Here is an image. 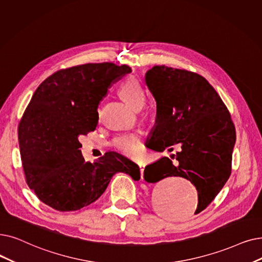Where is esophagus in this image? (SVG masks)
Segmentation results:
<instances>
[{
    "label": "esophagus",
    "mask_w": 262,
    "mask_h": 262,
    "mask_svg": "<svg viewBox=\"0 0 262 262\" xmlns=\"http://www.w3.org/2000/svg\"><path fill=\"white\" fill-rule=\"evenodd\" d=\"M144 167L145 165L143 163H139V168H140V172H141V178L143 179V171H144Z\"/></svg>",
    "instance_id": "esophagus-1"
}]
</instances>
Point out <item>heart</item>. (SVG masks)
Segmentation results:
<instances>
[{
    "label": "heart",
    "instance_id": "obj_1",
    "mask_svg": "<svg viewBox=\"0 0 262 262\" xmlns=\"http://www.w3.org/2000/svg\"><path fill=\"white\" fill-rule=\"evenodd\" d=\"M119 94L135 109L140 108L144 104L145 91L138 79L135 77H128L122 82ZM110 144L121 154L130 157L139 156L143 150L142 135L138 132L120 134L111 140Z\"/></svg>",
    "mask_w": 262,
    "mask_h": 262
}]
</instances>
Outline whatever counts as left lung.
I'll list each match as a JSON object with an SVG mask.
<instances>
[{
	"label": "left lung",
	"mask_w": 262,
	"mask_h": 262,
	"mask_svg": "<svg viewBox=\"0 0 262 262\" xmlns=\"http://www.w3.org/2000/svg\"><path fill=\"white\" fill-rule=\"evenodd\" d=\"M145 83L156 100L155 126L146 146L156 152L180 144L181 151L144 168L150 183L182 177L198 191L200 213L217 196L231 174L235 128L214 88L202 76L185 70L154 66ZM175 162H172V159Z\"/></svg>",
	"instance_id": "8db88e82"
}]
</instances>
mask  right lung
Instances as JSON below:
<instances>
[{"label": "right lung", "instance_id": "right-lung-1", "mask_svg": "<svg viewBox=\"0 0 262 262\" xmlns=\"http://www.w3.org/2000/svg\"><path fill=\"white\" fill-rule=\"evenodd\" d=\"M127 65L88 63L55 72L34 92L19 123L22 167L40 201L61 212L96 201L118 172L140 180L137 164L117 152L85 162L78 138L94 132L97 108Z\"/></svg>", "mask_w": 262, "mask_h": 262}]
</instances>
